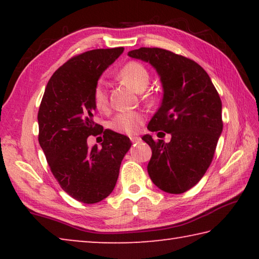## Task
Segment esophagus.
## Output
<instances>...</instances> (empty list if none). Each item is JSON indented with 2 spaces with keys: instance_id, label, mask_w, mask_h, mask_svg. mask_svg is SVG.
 Masks as SVG:
<instances>
[{
  "instance_id": "34e87169",
  "label": "esophagus",
  "mask_w": 259,
  "mask_h": 259,
  "mask_svg": "<svg viewBox=\"0 0 259 259\" xmlns=\"http://www.w3.org/2000/svg\"><path fill=\"white\" fill-rule=\"evenodd\" d=\"M130 139H131V142H133V144H136V143L139 142L140 137H138V136H131Z\"/></svg>"
}]
</instances>
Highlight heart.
<instances>
[{"instance_id": "obj_1", "label": "heart", "mask_w": 259, "mask_h": 259, "mask_svg": "<svg viewBox=\"0 0 259 259\" xmlns=\"http://www.w3.org/2000/svg\"><path fill=\"white\" fill-rule=\"evenodd\" d=\"M119 77L125 84L133 88L137 93H142L150 83V72L139 61H128L119 71ZM94 104L99 111H104L107 107L108 98L106 85L103 81L97 82L94 90ZM144 115L138 111H129L116 114L109 122L111 129L120 134L136 135L139 131V126L143 122Z\"/></svg>"}]
</instances>
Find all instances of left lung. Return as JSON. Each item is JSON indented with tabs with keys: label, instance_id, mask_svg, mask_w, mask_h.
Masks as SVG:
<instances>
[{
	"label": "left lung",
	"instance_id": "obj_1",
	"mask_svg": "<svg viewBox=\"0 0 259 259\" xmlns=\"http://www.w3.org/2000/svg\"><path fill=\"white\" fill-rule=\"evenodd\" d=\"M128 56L150 63L163 88L161 106L147 129L171 135L169 143L142 137L152 148L148 175L160 190L181 194L200 182L213 159L223 131L222 100L194 60L160 48H140Z\"/></svg>",
	"mask_w": 259,
	"mask_h": 259
}]
</instances>
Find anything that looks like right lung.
Returning a JSON list of instances; mask_svg holds the SVG:
<instances>
[{
	"instance_id": "right-lung-1",
	"label": "right lung",
	"mask_w": 259,
	"mask_h": 259,
	"mask_svg": "<svg viewBox=\"0 0 259 259\" xmlns=\"http://www.w3.org/2000/svg\"><path fill=\"white\" fill-rule=\"evenodd\" d=\"M124 48L96 49L74 56L52 74L37 114L38 143L60 187L93 204L111 194L129 137L96 123L94 90L100 75ZM103 134L102 148L87 146L89 135Z\"/></svg>"
}]
</instances>
